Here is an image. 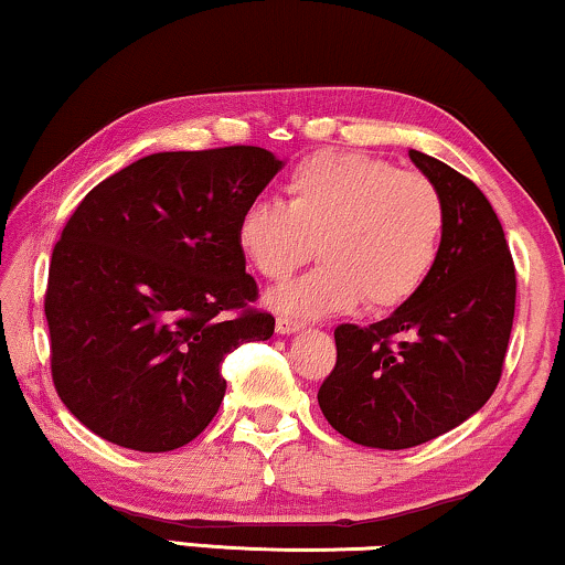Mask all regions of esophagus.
<instances>
[{"label": "esophagus", "mask_w": 565, "mask_h": 565, "mask_svg": "<svg viewBox=\"0 0 565 565\" xmlns=\"http://www.w3.org/2000/svg\"><path fill=\"white\" fill-rule=\"evenodd\" d=\"M302 328H305V326L299 323V320H291V318H278V320H276V331L284 333V335L302 331Z\"/></svg>", "instance_id": "esophagus-1"}]
</instances>
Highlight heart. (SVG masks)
<instances>
[{
	"instance_id": "1",
	"label": "heart",
	"mask_w": 565,
	"mask_h": 565,
	"mask_svg": "<svg viewBox=\"0 0 565 565\" xmlns=\"http://www.w3.org/2000/svg\"><path fill=\"white\" fill-rule=\"evenodd\" d=\"M287 205L253 200L237 218V247L268 281H284L316 253L323 266L268 295L287 318L318 320L412 302L433 276L446 237V203L423 174L365 153L320 151L289 171Z\"/></svg>"
}]
</instances>
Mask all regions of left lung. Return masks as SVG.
Wrapping results in <instances>:
<instances>
[{
	"label": "left lung",
	"instance_id": "left-lung-1",
	"mask_svg": "<svg viewBox=\"0 0 565 565\" xmlns=\"http://www.w3.org/2000/svg\"><path fill=\"white\" fill-rule=\"evenodd\" d=\"M446 203L440 260L385 320L333 331L335 367L318 391L333 430L370 448H412L480 412L503 373L516 270L490 200L433 156L409 151Z\"/></svg>",
	"mask_w": 565,
	"mask_h": 565
}]
</instances>
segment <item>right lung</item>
I'll use <instances>...</instances> for the list:
<instances>
[{
	"label": "right lung",
	"instance_id": "obj_1",
	"mask_svg": "<svg viewBox=\"0 0 565 565\" xmlns=\"http://www.w3.org/2000/svg\"><path fill=\"white\" fill-rule=\"evenodd\" d=\"M281 167L255 146L153 153L64 224L44 299L52 377L98 438L142 454L198 438L224 402V356L274 335L237 218Z\"/></svg>",
	"mask_w": 565,
	"mask_h": 565
}]
</instances>
